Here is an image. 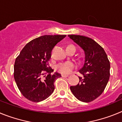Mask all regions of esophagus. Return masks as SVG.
Masks as SVG:
<instances>
[{"instance_id": "obj_1", "label": "esophagus", "mask_w": 122, "mask_h": 122, "mask_svg": "<svg viewBox=\"0 0 122 122\" xmlns=\"http://www.w3.org/2000/svg\"><path fill=\"white\" fill-rule=\"evenodd\" d=\"M62 76L63 77H68V75H67V74H62Z\"/></svg>"}]
</instances>
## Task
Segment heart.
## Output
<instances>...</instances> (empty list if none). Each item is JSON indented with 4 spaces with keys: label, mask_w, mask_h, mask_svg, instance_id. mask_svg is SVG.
Here are the masks:
<instances>
[{
    "label": "heart",
    "mask_w": 122,
    "mask_h": 122,
    "mask_svg": "<svg viewBox=\"0 0 122 122\" xmlns=\"http://www.w3.org/2000/svg\"><path fill=\"white\" fill-rule=\"evenodd\" d=\"M69 46H73L72 45H70ZM75 65H74V63L71 62H62V63H60L57 65V70H58V71L60 72V73H62V74H68V73H70L72 71L73 68H74Z\"/></svg>",
    "instance_id": "obj_1"
}]
</instances>
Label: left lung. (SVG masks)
<instances>
[{"label": "left lung", "mask_w": 122, "mask_h": 122, "mask_svg": "<svg viewBox=\"0 0 122 122\" xmlns=\"http://www.w3.org/2000/svg\"><path fill=\"white\" fill-rule=\"evenodd\" d=\"M75 43L84 51V63L79 70L82 77H79L78 84L71 86L72 93L79 101L89 103L101 95L110 76V62L99 44L85 36L68 35Z\"/></svg>", "instance_id": "left-lung-1"}]
</instances>
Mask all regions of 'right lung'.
Masks as SVG:
<instances>
[{"instance_id": "add662e5", "label": "right lung", "mask_w": 122, "mask_h": 122, "mask_svg": "<svg viewBox=\"0 0 122 122\" xmlns=\"http://www.w3.org/2000/svg\"><path fill=\"white\" fill-rule=\"evenodd\" d=\"M66 35H43L29 42L15 60L14 77L24 97L33 102L48 98L53 93L55 81L61 74L49 66L51 51ZM47 75H46V74Z\"/></svg>"}]
</instances>
